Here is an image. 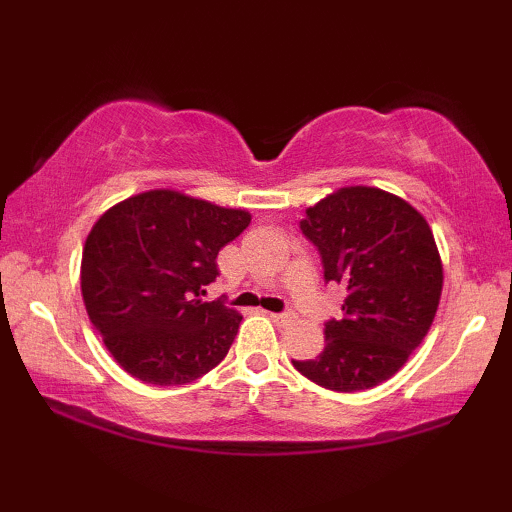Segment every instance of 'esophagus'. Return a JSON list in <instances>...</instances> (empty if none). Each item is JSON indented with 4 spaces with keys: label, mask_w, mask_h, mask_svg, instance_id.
I'll return each mask as SVG.
<instances>
[{
    "label": "esophagus",
    "mask_w": 512,
    "mask_h": 512,
    "mask_svg": "<svg viewBox=\"0 0 512 512\" xmlns=\"http://www.w3.org/2000/svg\"><path fill=\"white\" fill-rule=\"evenodd\" d=\"M268 318H271L275 325H289L296 316L293 314H268Z\"/></svg>",
    "instance_id": "1"
}]
</instances>
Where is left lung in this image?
Returning <instances> with one entry per match:
<instances>
[{
  "instance_id": "1",
  "label": "left lung",
  "mask_w": 512,
  "mask_h": 512,
  "mask_svg": "<svg viewBox=\"0 0 512 512\" xmlns=\"http://www.w3.org/2000/svg\"><path fill=\"white\" fill-rule=\"evenodd\" d=\"M305 237L323 257L325 280L348 287L343 318L325 323V350L293 361L336 393L391 379L436 318L443 259L424 216L391 192L341 187L307 207Z\"/></svg>"
}]
</instances>
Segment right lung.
Segmentation results:
<instances>
[{
    "label": "right lung",
    "instance_id": "add662e5",
    "mask_svg": "<svg viewBox=\"0 0 512 512\" xmlns=\"http://www.w3.org/2000/svg\"><path fill=\"white\" fill-rule=\"evenodd\" d=\"M250 212L178 189H149L112 205L83 246L81 293L92 325L128 375L189 384L225 359L241 314L205 302L216 255Z\"/></svg>",
    "mask_w": 512,
    "mask_h": 512
}]
</instances>
